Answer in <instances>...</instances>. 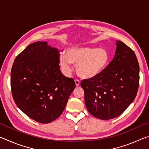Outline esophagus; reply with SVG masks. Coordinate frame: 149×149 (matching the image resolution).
I'll use <instances>...</instances> for the list:
<instances>
[{"label":"esophagus","instance_id":"1","mask_svg":"<svg viewBox=\"0 0 149 149\" xmlns=\"http://www.w3.org/2000/svg\"><path fill=\"white\" fill-rule=\"evenodd\" d=\"M75 85H76L77 87V86H79V84H80V81H79V79H75Z\"/></svg>","mask_w":149,"mask_h":149}]
</instances>
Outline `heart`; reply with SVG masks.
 <instances>
[{"label": "heart", "instance_id": "obj_1", "mask_svg": "<svg viewBox=\"0 0 149 149\" xmlns=\"http://www.w3.org/2000/svg\"><path fill=\"white\" fill-rule=\"evenodd\" d=\"M110 61L107 49L92 47L74 46L69 48L60 57V64L65 74L72 72L71 63L76 64L78 75L85 79L97 77L103 72Z\"/></svg>", "mask_w": 149, "mask_h": 149}]
</instances>
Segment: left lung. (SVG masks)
I'll list each match as a JSON object with an SVG mask.
<instances>
[{"instance_id":"1","label":"left lung","mask_w":149,"mask_h":149,"mask_svg":"<svg viewBox=\"0 0 149 149\" xmlns=\"http://www.w3.org/2000/svg\"><path fill=\"white\" fill-rule=\"evenodd\" d=\"M112 61L97 77L83 79L85 102L91 114L100 120L120 116L135 99L139 85V65L133 50L116 41Z\"/></svg>"}]
</instances>
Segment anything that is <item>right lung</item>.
Instances as JSON below:
<instances>
[{
	"label": "right lung",
	"instance_id": "add662e5",
	"mask_svg": "<svg viewBox=\"0 0 149 149\" xmlns=\"http://www.w3.org/2000/svg\"><path fill=\"white\" fill-rule=\"evenodd\" d=\"M60 52L47 42L29 45L17 55L11 70L16 104L36 122H52L62 114L75 87L73 78L60 70Z\"/></svg>",
	"mask_w": 149,
	"mask_h": 149
}]
</instances>
